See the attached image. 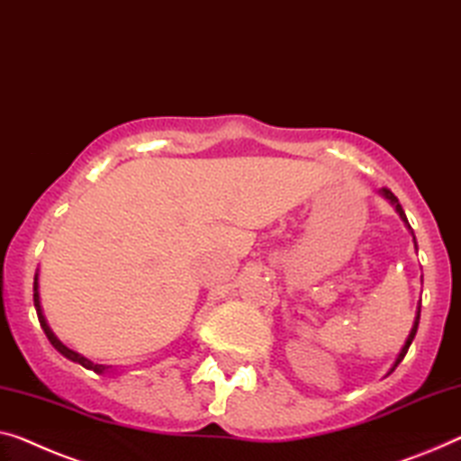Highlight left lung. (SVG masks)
<instances>
[{
  "mask_svg": "<svg viewBox=\"0 0 461 461\" xmlns=\"http://www.w3.org/2000/svg\"><path fill=\"white\" fill-rule=\"evenodd\" d=\"M379 194L383 196V198H387V201L393 204V209H395V212L397 215L402 217V221L406 223V228L410 230V233H411V238H414V231H411V228H410V223H408V217H406V212H403V209H402V204H400V201H397V196L393 194V192L391 190H387V188H381L379 190ZM414 246H416V238H414ZM418 249V246H416ZM418 322H420V304H418V308H416V317H414V322H411V329H410V335H408V339H406V343H403L402 346V349H400V354H397V358H395V362H393V366L389 368V373L387 375H391L395 370V366L397 364H400L402 360H403V356L408 354V348H410V343L414 341V338H416V331H418Z\"/></svg>",
  "mask_w": 461,
  "mask_h": 461,
  "instance_id": "8db88e82",
  "label": "left lung"
}]
</instances>
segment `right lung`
<instances>
[{"instance_id":"add662e5","label":"right lung","mask_w":461,"mask_h":461,"mask_svg":"<svg viewBox=\"0 0 461 461\" xmlns=\"http://www.w3.org/2000/svg\"><path fill=\"white\" fill-rule=\"evenodd\" d=\"M32 300H34V308H37V317H39V322H41V327H43V331H45V335H47V339L51 341V346L58 349V352L61 354V356H66L68 360H72V362H78V364H82V366L85 368H88V370H95V373L97 375H103V373H113V366H107V364H95V362H91L88 358H85V356L82 354H78V352H74V349H70L68 346H64V343H61L59 339H58V335L53 333V329L50 327V322H47V319H45V314H43V306H41V294H39V269H37V273H34V284H32Z\"/></svg>"}]
</instances>
